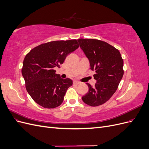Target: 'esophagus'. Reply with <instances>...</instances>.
<instances>
[{"instance_id":"34e87169","label":"esophagus","mask_w":149,"mask_h":149,"mask_svg":"<svg viewBox=\"0 0 149 149\" xmlns=\"http://www.w3.org/2000/svg\"><path fill=\"white\" fill-rule=\"evenodd\" d=\"M80 84V83L79 81H73V84Z\"/></svg>"}]
</instances>
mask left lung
Wrapping results in <instances>:
<instances>
[{
  "label": "left lung",
  "mask_w": 149,
  "mask_h": 149,
  "mask_svg": "<svg viewBox=\"0 0 149 149\" xmlns=\"http://www.w3.org/2000/svg\"><path fill=\"white\" fill-rule=\"evenodd\" d=\"M79 46L89 59L90 66L95 71L97 82L94 87L86 83L88 92L82 97L84 103L98 106L107 101L116 91L124 74V61L118 49L96 39H78Z\"/></svg>",
  "instance_id": "8db88e82"
}]
</instances>
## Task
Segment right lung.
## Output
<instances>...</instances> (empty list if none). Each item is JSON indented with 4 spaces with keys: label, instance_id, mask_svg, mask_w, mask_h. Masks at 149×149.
Listing matches in <instances>:
<instances>
[{
    "label": "right lung",
    "instance_id": "1",
    "mask_svg": "<svg viewBox=\"0 0 149 149\" xmlns=\"http://www.w3.org/2000/svg\"><path fill=\"white\" fill-rule=\"evenodd\" d=\"M78 47L76 40H58L42 43L26 54L22 74L26 91L38 104L48 109L61 104L73 81L61 78L53 68H60L67 55Z\"/></svg>",
    "mask_w": 149,
    "mask_h": 149
}]
</instances>
